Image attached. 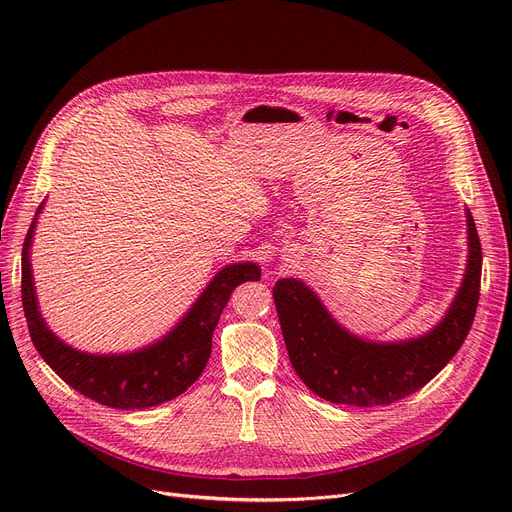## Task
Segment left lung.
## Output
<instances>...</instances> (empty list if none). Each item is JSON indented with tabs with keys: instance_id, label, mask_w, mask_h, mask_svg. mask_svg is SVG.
I'll return each mask as SVG.
<instances>
[{
	"instance_id": "left-lung-1",
	"label": "left lung",
	"mask_w": 512,
	"mask_h": 512,
	"mask_svg": "<svg viewBox=\"0 0 512 512\" xmlns=\"http://www.w3.org/2000/svg\"><path fill=\"white\" fill-rule=\"evenodd\" d=\"M469 261L463 284L440 324L405 342H371L346 332L301 280L284 278L274 301L290 363L305 386L336 405L382 407L405 398L446 367L465 342L481 282V245L467 209Z\"/></svg>"
}]
</instances>
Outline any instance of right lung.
I'll use <instances>...</instances> for the list:
<instances>
[{
	"instance_id": "add662e5",
	"label": "right lung",
	"mask_w": 512,
	"mask_h": 512,
	"mask_svg": "<svg viewBox=\"0 0 512 512\" xmlns=\"http://www.w3.org/2000/svg\"><path fill=\"white\" fill-rule=\"evenodd\" d=\"M41 209L43 205L37 215ZM37 215L22 249V307L31 340L43 361L68 386L112 409L155 407L191 388L209 361L211 336L232 290L242 282L261 278V270L251 261L226 265L207 284L180 324L155 344L126 355L80 353L53 334L39 313L29 257Z\"/></svg>"
}]
</instances>
